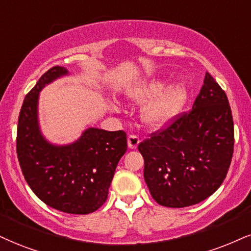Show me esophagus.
<instances>
[{
	"mask_svg": "<svg viewBox=\"0 0 251 251\" xmlns=\"http://www.w3.org/2000/svg\"><path fill=\"white\" fill-rule=\"evenodd\" d=\"M138 144H140V137H138V136H136V135H129L128 147L130 148V149H136Z\"/></svg>",
	"mask_w": 251,
	"mask_h": 251,
	"instance_id": "1",
	"label": "esophagus"
}]
</instances>
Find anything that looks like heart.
I'll return each mask as SVG.
<instances>
[{
  "label": "heart",
  "instance_id": "obj_1",
  "mask_svg": "<svg viewBox=\"0 0 251 251\" xmlns=\"http://www.w3.org/2000/svg\"><path fill=\"white\" fill-rule=\"evenodd\" d=\"M126 98L135 103H147L141 110V119L151 128H159L171 121L187 100V88L182 82H175L165 87V81L153 78L135 86L126 93ZM110 108L117 110V104L111 102Z\"/></svg>",
  "mask_w": 251,
  "mask_h": 251
}]
</instances>
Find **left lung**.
I'll return each mask as SVG.
<instances>
[{
	"mask_svg": "<svg viewBox=\"0 0 251 251\" xmlns=\"http://www.w3.org/2000/svg\"><path fill=\"white\" fill-rule=\"evenodd\" d=\"M144 180L159 205L199 203L221 186L234 151V122L227 95L208 72L193 107L168 128L138 144Z\"/></svg>",
	"mask_w": 251,
	"mask_h": 251,
	"instance_id": "left-lung-1",
	"label": "left lung"
}]
</instances>
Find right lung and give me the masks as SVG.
<instances>
[{
	"mask_svg": "<svg viewBox=\"0 0 251 251\" xmlns=\"http://www.w3.org/2000/svg\"><path fill=\"white\" fill-rule=\"evenodd\" d=\"M67 74L65 67H52L26 94L18 116L17 157L27 185L43 202L64 213L88 214L106 202L117 163L126 151V134L88 128L71 144L46 140L38 123L39 93Z\"/></svg>",
	"mask_w": 251,
	"mask_h": 251,
	"instance_id": "1",
	"label": "right lung"
}]
</instances>
